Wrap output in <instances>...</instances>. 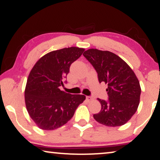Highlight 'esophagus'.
I'll use <instances>...</instances> for the list:
<instances>
[{
	"mask_svg": "<svg viewBox=\"0 0 160 160\" xmlns=\"http://www.w3.org/2000/svg\"><path fill=\"white\" fill-rule=\"evenodd\" d=\"M86 100L88 101H91L93 100V98H92V96H86Z\"/></svg>",
	"mask_w": 160,
	"mask_h": 160,
	"instance_id": "34e87169",
	"label": "esophagus"
}]
</instances>
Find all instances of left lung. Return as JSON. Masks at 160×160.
I'll return each instance as SVG.
<instances>
[{
  "mask_svg": "<svg viewBox=\"0 0 160 160\" xmlns=\"http://www.w3.org/2000/svg\"><path fill=\"white\" fill-rule=\"evenodd\" d=\"M83 55L96 70L99 82L108 85V100L98 98L101 110L93 118L101 124L116 127L130 120L139 104L141 87L132 68L109 51L90 49Z\"/></svg>",
  "mask_w": 160,
  "mask_h": 160,
  "instance_id": "obj_1",
  "label": "left lung"
}]
</instances>
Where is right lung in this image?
Here are the masks:
<instances>
[{"mask_svg": "<svg viewBox=\"0 0 160 160\" xmlns=\"http://www.w3.org/2000/svg\"><path fill=\"white\" fill-rule=\"evenodd\" d=\"M85 49L68 47L50 52L37 62L28 75L25 103L30 117L43 130H54L68 122L84 95H72L59 89L71 64Z\"/></svg>", "mask_w": 160, "mask_h": 160, "instance_id": "add662e5", "label": "right lung"}]
</instances>
